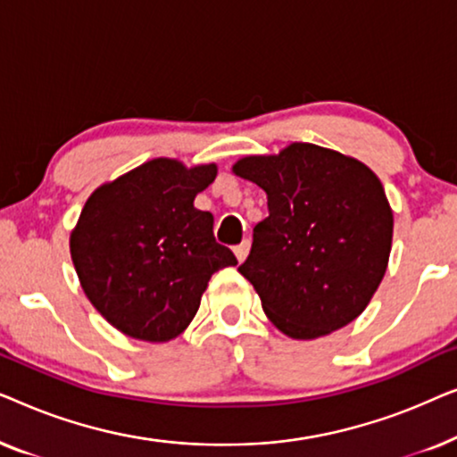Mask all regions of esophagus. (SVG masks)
<instances>
[{
	"label": "esophagus",
	"instance_id": "34e87169",
	"mask_svg": "<svg viewBox=\"0 0 457 457\" xmlns=\"http://www.w3.org/2000/svg\"><path fill=\"white\" fill-rule=\"evenodd\" d=\"M233 252H235V255H237V260L243 262V260L247 258V253H249V241L245 239L243 243H239V245H237V247L233 249Z\"/></svg>",
	"mask_w": 457,
	"mask_h": 457
}]
</instances>
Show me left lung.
Masks as SVG:
<instances>
[{
	"label": "left lung",
	"mask_w": 457,
	"mask_h": 457,
	"mask_svg": "<svg viewBox=\"0 0 457 457\" xmlns=\"http://www.w3.org/2000/svg\"><path fill=\"white\" fill-rule=\"evenodd\" d=\"M233 170L268 197L239 272L274 327L316 339L355 320L391 253L393 212L377 174L312 143L243 158Z\"/></svg>",
	"instance_id": "8db88e82"
}]
</instances>
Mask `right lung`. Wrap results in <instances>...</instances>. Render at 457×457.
<instances>
[{
    "mask_svg": "<svg viewBox=\"0 0 457 457\" xmlns=\"http://www.w3.org/2000/svg\"><path fill=\"white\" fill-rule=\"evenodd\" d=\"M214 179V164L187 170L158 158L87 199L71 237L72 262L89 302L120 333L174 339L195 316L212 274L237 264L214 239V216L193 205Z\"/></svg>",
    "mask_w": 457,
    "mask_h": 457,
    "instance_id": "obj_1",
    "label": "right lung"
}]
</instances>
